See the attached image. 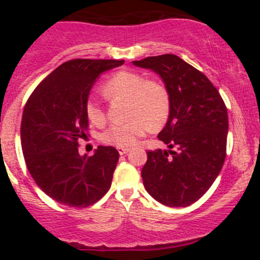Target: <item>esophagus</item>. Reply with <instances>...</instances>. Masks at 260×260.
I'll list each match as a JSON object with an SVG mask.
<instances>
[{"label": "esophagus", "mask_w": 260, "mask_h": 260, "mask_svg": "<svg viewBox=\"0 0 260 260\" xmlns=\"http://www.w3.org/2000/svg\"><path fill=\"white\" fill-rule=\"evenodd\" d=\"M118 152H119L120 156H123V154H127L128 152H129V149H128V148H120V147H119V148H118Z\"/></svg>", "instance_id": "obj_1"}]
</instances>
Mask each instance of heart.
Wrapping results in <instances>:
<instances>
[{
	"mask_svg": "<svg viewBox=\"0 0 260 260\" xmlns=\"http://www.w3.org/2000/svg\"><path fill=\"white\" fill-rule=\"evenodd\" d=\"M103 90L111 98H129L128 117L132 118L125 123L112 124L102 135V141L107 145L120 148L136 146L151 129V125L161 127L170 115L171 99L166 86L158 81L147 80L138 73L129 70L115 73L107 80ZM85 112L93 124L101 125L106 120V111L96 96L88 99Z\"/></svg>",
	"mask_w": 260,
	"mask_h": 260,
	"instance_id": "b5f03b06",
	"label": "heart"
}]
</instances>
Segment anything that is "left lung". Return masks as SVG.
Returning a JSON list of instances; mask_svg holds the SVG:
<instances>
[{"instance_id":"obj_1","label":"left lung","mask_w":260,"mask_h":260,"mask_svg":"<svg viewBox=\"0 0 260 260\" xmlns=\"http://www.w3.org/2000/svg\"><path fill=\"white\" fill-rule=\"evenodd\" d=\"M133 65L159 75L171 99L169 119L158 133L170 149L147 152L143 185L158 203L185 208L210 188L224 165L226 107L211 81L176 55L148 56Z\"/></svg>"}]
</instances>
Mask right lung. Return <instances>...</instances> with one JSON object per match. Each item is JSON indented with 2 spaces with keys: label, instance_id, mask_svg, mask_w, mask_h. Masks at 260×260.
I'll return each mask as SVG.
<instances>
[{
  "label": "right lung",
  "instance_id": "1",
  "mask_svg": "<svg viewBox=\"0 0 260 260\" xmlns=\"http://www.w3.org/2000/svg\"><path fill=\"white\" fill-rule=\"evenodd\" d=\"M124 60L75 59L64 62L34 90L23 109L21 145L26 166L39 187L62 205L86 208L109 190L119 153L99 146L81 156L89 93L99 75Z\"/></svg>",
  "mask_w": 260,
  "mask_h": 260
}]
</instances>
